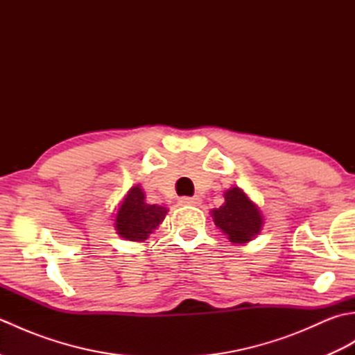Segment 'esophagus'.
<instances>
[{"mask_svg":"<svg viewBox=\"0 0 355 355\" xmlns=\"http://www.w3.org/2000/svg\"><path fill=\"white\" fill-rule=\"evenodd\" d=\"M180 206H200L201 205V198L200 197H183L178 200Z\"/></svg>","mask_w":355,"mask_h":355,"instance_id":"1","label":"esophagus"}]
</instances>
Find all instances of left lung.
I'll list each match as a JSON object with an SVG mask.
<instances>
[{
    "label": "left lung",
    "instance_id": "8db88e82",
    "mask_svg": "<svg viewBox=\"0 0 355 355\" xmlns=\"http://www.w3.org/2000/svg\"><path fill=\"white\" fill-rule=\"evenodd\" d=\"M210 214L216 227H220L233 244L250 243L259 235L263 225L259 207L238 186L225 191L223 206L212 209Z\"/></svg>",
    "mask_w": 355,
    "mask_h": 355
}]
</instances>
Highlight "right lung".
<instances>
[{"mask_svg":"<svg viewBox=\"0 0 355 355\" xmlns=\"http://www.w3.org/2000/svg\"><path fill=\"white\" fill-rule=\"evenodd\" d=\"M169 209L160 205H148L140 184L132 186L119 202L114 214V230L120 238L143 243L168 215Z\"/></svg>","mask_w":355,"mask_h":355,"instance_id":"right-lung-1","label":"right lung"}]
</instances>
